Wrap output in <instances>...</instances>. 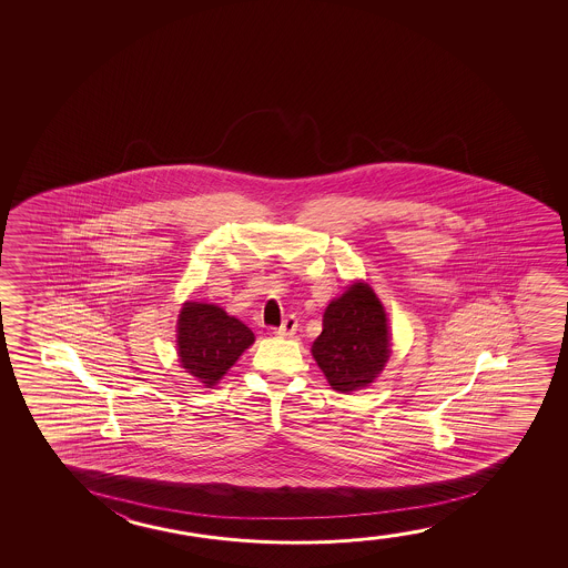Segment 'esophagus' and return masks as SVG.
I'll return each instance as SVG.
<instances>
[{"instance_id": "1", "label": "esophagus", "mask_w": 568, "mask_h": 568, "mask_svg": "<svg viewBox=\"0 0 568 568\" xmlns=\"http://www.w3.org/2000/svg\"><path fill=\"white\" fill-rule=\"evenodd\" d=\"M296 327H298L296 316H288V318L283 320V324L277 327L275 334L280 335V337H291V335H295Z\"/></svg>"}]
</instances>
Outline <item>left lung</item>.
I'll return each mask as SVG.
<instances>
[{
	"label": "left lung",
	"instance_id": "obj_1",
	"mask_svg": "<svg viewBox=\"0 0 568 568\" xmlns=\"http://www.w3.org/2000/svg\"><path fill=\"white\" fill-rule=\"evenodd\" d=\"M312 357L332 388L347 394L373 384L389 358L388 318L378 296L363 281L327 304Z\"/></svg>",
	"mask_w": 568,
	"mask_h": 568
}]
</instances>
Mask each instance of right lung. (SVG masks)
Segmentation results:
<instances>
[{"mask_svg": "<svg viewBox=\"0 0 568 568\" xmlns=\"http://www.w3.org/2000/svg\"><path fill=\"white\" fill-rule=\"evenodd\" d=\"M252 343V329L229 316L217 304L187 301L180 311L176 327L180 365L205 388L215 386Z\"/></svg>", "mask_w": 568, "mask_h": 568, "instance_id": "1", "label": "right lung"}]
</instances>
